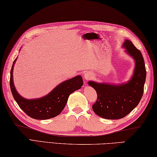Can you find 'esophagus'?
<instances>
[{"label":"esophagus","instance_id":"obj_1","mask_svg":"<svg viewBox=\"0 0 157 157\" xmlns=\"http://www.w3.org/2000/svg\"><path fill=\"white\" fill-rule=\"evenodd\" d=\"M92 78H93V75L92 73L90 72H86L84 74V79H86V80H89V79H90Z\"/></svg>","mask_w":157,"mask_h":157}]
</instances>
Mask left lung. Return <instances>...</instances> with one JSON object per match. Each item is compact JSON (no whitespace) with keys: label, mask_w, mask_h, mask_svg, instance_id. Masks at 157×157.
I'll use <instances>...</instances> for the list:
<instances>
[{"label":"left lung","mask_w":157,"mask_h":157,"mask_svg":"<svg viewBox=\"0 0 157 157\" xmlns=\"http://www.w3.org/2000/svg\"><path fill=\"white\" fill-rule=\"evenodd\" d=\"M123 47L135 61L134 73L130 80L118 85L93 81L88 83L98 94V99L92 106L94 113L104 119L124 117L137 106L144 94L146 70L143 56L128 40H125Z\"/></svg>","instance_id":"1"}]
</instances>
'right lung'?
<instances>
[{
    "mask_svg": "<svg viewBox=\"0 0 157 157\" xmlns=\"http://www.w3.org/2000/svg\"><path fill=\"white\" fill-rule=\"evenodd\" d=\"M10 72V88L13 97L20 108L30 117L44 120L58 116L63 110L69 95L83 85L82 76L77 75L58 84L52 91L41 98L27 99L22 98L16 90L13 81V69Z\"/></svg>",
    "mask_w": 157,
    "mask_h": 157,
    "instance_id": "obj_1",
    "label": "right lung"
}]
</instances>
